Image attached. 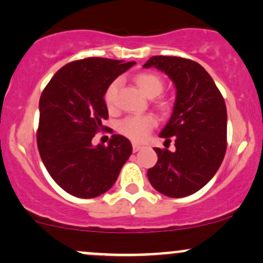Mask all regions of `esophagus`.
I'll list each match as a JSON object with an SVG mask.
<instances>
[{"label":"esophagus","instance_id":"34e87169","mask_svg":"<svg viewBox=\"0 0 263 263\" xmlns=\"http://www.w3.org/2000/svg\"><path fill=\"white\" fill-rule=\"evenodd\" d=\"M132 148H134V152H137V151H140L141 148H142V146L137 145V143H134V145H132Z\"/></svg>","mask_w":263,"mask_h":263}]
</instances>
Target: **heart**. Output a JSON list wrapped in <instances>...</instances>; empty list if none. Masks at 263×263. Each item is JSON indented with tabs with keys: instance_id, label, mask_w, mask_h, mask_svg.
<instances>
[{
	"instance_id": "obj_1",
	"label": "heart",
	"mask_w": 263,
	"mask_h": 263,
	"mask_svg": "<svg viewBox=\"0 0 263 263\" xmlns=\"http://www.w3.org/2000/svg\"><path fill=\"white\" fill-rule=\"evenodd\" d=\"M135 83L140 91L147 97H155L160 95L163 89V81L160 76L152 72H142L135 77ZM118 88V82L114 81L108 86L105 92V102L108 108L115 106L116 92ZM156 125V120L149 115H141V116H129L121 121L118 125V131L121 135L134 141V142H143L146 140L151 129Z\"/></svg>"
}]
</instances>
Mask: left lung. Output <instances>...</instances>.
Returning <instances> with one entry per match:
<instances>
[{
    "instance_id": "1",
    "label": "left lung",
    "mask_w": 263,
    "mask_h": 263,
    "mask_svg": "<svg viewBox=\"0 0 263 263\" xmlns=\"http://www.w3.org/2000/svg\"><path fill=\"white\" fill-rule=\"evenodd\" d=\"M164 72L174 82L176 100L158 136L175 140L176 149L155 148L157 162L147 171L152 187L168 197H186L201 190L220 168L226 154L227 111L207 71L191 60L154 56L143 65Z\"/></svg>"
}]
</instances>
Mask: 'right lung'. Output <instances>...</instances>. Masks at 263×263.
<instances>
[{"mask_svg": "<svg viewBox=\"0 0 263 263\" xmlns=\"http://www.w3.org/2000/svg\"><path fill=\"white\" fill-rule=\"evenodd\" d=\"M136 62L89 57L67 63L52 77L40 99L37 146L48 174L80 198L107 192L132 154L131 142L114 135L108 146L92 145L107 120L106 89Z\"/></svg>", "mask_w": 263, "mask_h": 263, "instance_id": "1", "label": "right lung"}]
</instances>
